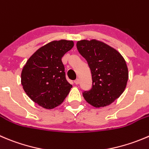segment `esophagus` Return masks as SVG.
<instances>
[{"mask_svg":"<svg viewBox=\"0 0 149 149\" xmlns=\"http://www.w3.org/2000/svg\"><path fill=\"white\" fill-rule=\"evenodd\" d=\"M74 83L76 84H79L80 83V79H76V80L74 81Z\"/></svg>","mask_w":149,"mask_h":149,"instance_id":"esophagus-1","label":"esophagus"}]
</instances>
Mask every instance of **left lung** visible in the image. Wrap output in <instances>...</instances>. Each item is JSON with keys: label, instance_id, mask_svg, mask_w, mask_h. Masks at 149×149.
<instances>
[{"label": "left lung", "instance_id": "1", "mask_svg": "<svg viewBox=\"0 0 149 149\" xmlns=\"http://www.w3.org/2000/svg\"><path fill=\"white\" fill-rule=\"evenodd\" d=\"M76 47L92 73V87L84 92V98L95 108L109 105L126 88L129 73L125 59L114 48L96 39L79 41Z\"/></svg>", "mask_w": 149, "mask_h": 149}]
</instances>
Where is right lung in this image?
Segmentation results:
<instances>
[{
	"label": "right lung",
	"mask_w": 149,
	"mask_h": 149,
	"mask_svg": "<svg viewBox=\"0 0 149 149\" xmlns=\"http://www.w3.org/2000/svg\"><path fill=\"white\" fill-rule=\"evenodd\" d=\"M74 46L73 41H53L35 52L21 73V84L27 96L39 106L52 109L68 95L72 85L65 79L62 57Z\"/></svg>",
	"instance_id": "right-lung-1"
}]
</instances>
